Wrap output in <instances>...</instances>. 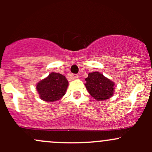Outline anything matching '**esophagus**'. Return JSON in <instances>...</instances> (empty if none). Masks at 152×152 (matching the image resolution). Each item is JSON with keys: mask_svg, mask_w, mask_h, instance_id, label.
<instances>
[{"mask_svg": "<svg viewBox=\"0 0 152 152\" xmlns=\"http://www.w3.org/2000/svg\"><path fill=\"white\" fill-rule=\"evenodd\" d=\"M70 77L72 79H77V78L79 77V76H78L77 74H73V73H70Z\"/></svg>", "mask_w": 152, "mask_h": 152, "instance_id": "34e87169", "label": "esophagus"}]
</instances>
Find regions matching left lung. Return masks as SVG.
I'll list each match as a JSON object with an SVG mask.
<instances>
[{
    "label": "left lung",
    "instance_id": "1",
    "mask_svg": "<svg viewBox=\"0 0 152 152\" xmlns=\"http://www.w3.org/2000/svg\"><path fill=\"white\" fill-rule=\"evenodd\" d=\"M85 81L87 91L99 102L107 100L114 94L115 83L99 72L90 73Z\"/></svg>",
    "mask_w": 152,
    "mask_h": 152
}]
</instances>
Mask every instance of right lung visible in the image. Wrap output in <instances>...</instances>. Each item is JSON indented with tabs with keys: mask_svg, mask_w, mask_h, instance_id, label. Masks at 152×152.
<instances>
[{
	"mask_svg": "<svg viewBox=\"0 0 152 152\" xmlns=\"http://www.w3.org/2000/svg\"><path fill=\"white\" fill-rule=\"evenodd\" d=\"M68 82L65 76L52 72L45 79L37 84L39 98L47 102H56L65 96Z\"/></svg>",
	"mask_w": 152,
	"mask_h": 152,
	"instance_id": "1",
	"label": "right lung"
}]
</instances>
